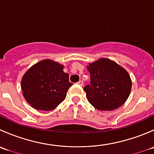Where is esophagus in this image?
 Masks as SVG:
<instances>
[{"instance_id":"34e87169","label":"esophagus","mask_w":154,"mask_h":154,"mask_svg":"<svg viewBox=\"0 0 154 154\" xmlns=\"http://www.w3.org/2000/svg\"><path fill=\"white\" fill-rule=\"evenodd\" d=\"M77 84H78V85H80V86H83V80H80V81L77 82Z\"/></svg>"}]
</instances>
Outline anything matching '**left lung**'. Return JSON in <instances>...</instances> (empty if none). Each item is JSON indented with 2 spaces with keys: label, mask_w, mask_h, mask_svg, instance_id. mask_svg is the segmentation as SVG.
<instances>
[{
  "label": "left lung",
  "mask_w": 154,
  "mask_h": 154,
  "mask_svg": "<svg viewBox=\"0 0 154 154\" xmlns=\"http://www.w3.org/2000/svg\"><path fill=\"white\" fill-rule=\"evenodd\" d=\"M90 85L83 88L94 108L112 111L124 104L130 94L132 81L128 72L116 62L100 58L87 66Z\"/></svg>",
  "instance_id": "1"
}]
</instances>
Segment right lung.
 Listing matches in <instances>:
<instances>
[{
	"instance_id": "right-lung-1",
	"label": "right lung",
	"mask_w": 154,
	"mask_h": 154,
	"mask_svg": "<svg viewBox=\"0 0 154 154\" xmlns=\"http://www.w3.org/2000/svg\"><path fill=\"white\" fill-rule=\"evenodd\" d=\"M64 66L51 60H44L29 68L21 80L23 95L34 109L49 111L65 100L72 83Z\"/></svg>"
}]
</instances>
